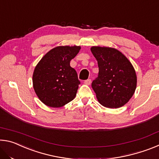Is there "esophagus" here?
<instances>
[{"instance_id": "34e87169", "label": "esophagus", "mask_w": 159, "mask_h": 159, "mask_svg": "<svg viewBox=\"0 0 159 159\" xmlns=\"http://www.w3.org/2000/svg\"><path fill=\"white\" fill-rule=\"evenodd\" d=\"M91 79H88V80H85V81H84V83L85 85H90V83H91Z\"/></svg>"}]
</instances>
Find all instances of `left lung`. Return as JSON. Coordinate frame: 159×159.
Instances as JSON below:
<instances>
[{"mask_svg":"<svg viewBox=\"0 0 159 159\" xmlns=\"http://www.w3.org/2000/svg\"><path fill=\"white\" fill-rule=\"evenodd\" d=\"M98 61V77L92 83L97 99L107 108H119L133 97L137 87V76L128 59L115 48L93 46Z\"/></svg>","mask_w":159,"mask_h":159,"instance_id":"1","label":"left lung"}]
</instances>
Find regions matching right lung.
Here are the masks:
<instances>
[{
    "label": "right lung",
    "mask_w": 159,
    "mask_h": 159,
    "mask_svg": "<svg viewBox=\"0 0 159 159\" xmlns=\"http://www.w3.org/2000/svg\"><path fill=\"white\" fill-rule=\"evenodd\" d=\"M80 46H57L52 48L37 64L33 74L35 93L43 103L58 108L73 100L80 81L77 73L70 66Z\"/></svg>",
    "instance_id": "add662e5"
}]
</instances>
